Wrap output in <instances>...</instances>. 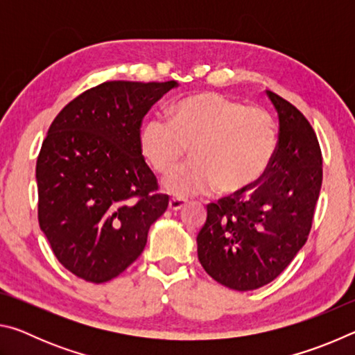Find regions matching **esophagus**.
Returning <instances> with one entry per match:
<instances>
[{
  "label": "esophagus",
  "instance_id": "esophagus-1",
  "mask_svg": "<svg viewBox=\"0 0 355 355\" xmlns=\"http://www.w3.org/2000/svg\"><path fill=\"white\" fill-rule=\"evenodd\" d=\"M186 200L184 197H172L169 200V209H173V211H177V209H182L186 205Z\"/></svg>",
  "mask_w": 355,
  "mask_h": 355
}]
</instances>
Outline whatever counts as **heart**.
<instances>
[{
  "mask_svg": "<svg viewBox=\"0 0 355 355\" xmlns=\"http://www.w3.org/2000/svg\"><path fill=\"white\" fill-rule=\"evenodd\" d=\"M139 152L155 172L173 169L164 188L175 196L241 194L260 182L279 146L277 122L263 107L216 92L192 94L171 106L167 120L150 117L137 135Z\"/></svg>",
  "mask_w": 355,
  "mask_h": 355,
  "instance_id": "1",
  "label": "heart"
}]
</instances>
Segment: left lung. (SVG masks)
<instances>
[{
  "label": "left lung",
  "instance_id": "obj_1",
  "mask_svg": "<svg viewBox=\"0 0 355 355\" xmlns=\"http://www.w3.org/2000/svg\"><path fill=\"white\" fill-rule=\"evenodd\" d=\"M268 95L280 125L271 167L254 188L208 203L197 235L203 269L236 291L257 290L285 271L307 241L322 183L313 127L290 101Z\"/></svg>",
  "mask_w": 355,
  "mask_h": 355
}]
</instances>
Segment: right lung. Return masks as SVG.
Instances as JSON below:
<instances>
[{
  "label": "right lung",
  "instance_id": "1",
  "mask_svg": "<svg viewBox=\"0 0 355 355\" xmlns=\"http://www.w3.org/2000/svg\"><path fill=\"white\" fill-rule=\"evenodd\" d=\"M177 81H105L65 105L35 166L37 218L59 263L103 284L147 243L169 197L137 146L142 119Z\"/></svg>",
  "mask_w": 355,
  "mask_h": 355
}]
</instances>
